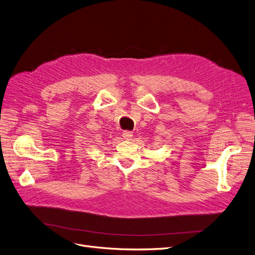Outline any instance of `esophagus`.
<instances>
[{
	"instance_id": "34e87169",
	"label": "esophagus",
	"mask_w": 255,
	"mask_h": 255,
	"mask_svg": "<svg viewBox=\"0 0 255 255\" xmlns=\"http://www.w3.org/2000/svg\"><path fill=\"white\" fill-rule=\"evenodd\" d=\"M122 136H123V138H125V139L129 140V139H132V138H133V133L129 132V130H125V132L122 133Z\"/></svg>"
}]
</instances>
